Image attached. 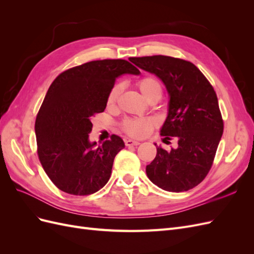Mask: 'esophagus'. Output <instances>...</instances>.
I'll list each match as a JSON object with an SVG mask.
<instances>
[{
  "instance_id": "esophagus-1",
  "label": "esophagus",
  "mask_w": 254,
  "mask_h": 254,
  "mask_svg": "<svg viewBox=\"0 0 254 254\" xmlns=\"http://www.w3.org/2000/svg\"><path fill=\"white\" fill-rule=\"evenodd\" d=\"M125 144H126V146H137V145H140V142L128 139L125 141Z\"/></svg>"
}]
</instances>
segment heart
I'll use <instances>...</instances> for the list:
<instances>
[{
	"mask_svg": "<svg viewBox=\"0 0 254 254\" xmlns=\"http://www.w3.org/2000/svg\"><path fill=\"white\" fill-rule=\"evenodd\" d=\"M137 88L140 89L142 95L149 101L152 98H160L162 94V86L158 79L153 77H144L136 83ZM122 92V86L120 83L114 84L109 91L108 97H107V104L109 106L117 103L118 98ZM155 126V122L149 119H128L124 122L123 127L125 131L134 137H142L148 134L152 127Z\"/></svg>",
	"mask_w": 254,
	"mask_h": 254,
	"instance_id": "b5f03b06",
	"label": "heart"
}]
</instances>
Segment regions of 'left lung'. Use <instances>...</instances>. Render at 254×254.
Returning a JSON list of instances; mask_svg holds the SVG:
<instances>
[{"label": "left lung", "instance_id": "1", "mask_svg": "<svg viewBox=\"0 0 254 254\" xmlns=\"http://www.w3.org/2000/svg\"><path fill=\"white\" fill-rule=\"evenodd\" d=\"M129 60L164 83L168 109L160 132L178 142L170 151L155 144L157 156L146 166L148 179L174 193L195 188L209 173L224 131L216 93L190 61L162 55Z\"/></svg>", "mask_w": 254, "mask_h": 254}]
</instances>
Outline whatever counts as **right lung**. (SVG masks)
<instances>
[{"instance_id":"obj_1","label":"right lung","mask_w":254,"mask_h":254,"mask_svg":"<svg viewBox=\"0 0 254 254\" xmlns=\"http://www.w3.org/2000/svg\"><path fill=\"white\" fill-rule=\"evenodd\" d=\"M141 72L123 59L90 61L61 73L53 81L38 112V156L55 186L71 195H90L108 182L113 160L125 147L120 136L96 146L91 142L92 118L104 112L114 82Z\"/></svg>"}]
</instances>
